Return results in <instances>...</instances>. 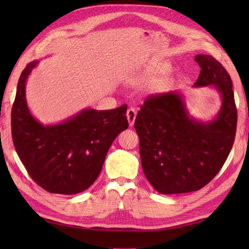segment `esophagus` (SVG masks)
I'll return each mask as SVG.
<instances>
[{
    "instance_id": "esophagus-1",
    "label": "esophagus",
    "mask_w": 249,
    "mask_h": 249,
    "mask_svg": "<svg viewBox=\"0 0 249 249\" xmlns=\"http://www.w3.org/2000/svg\"><path fill=\"white\" fill-rule=\"evenodd\" d=\"M136 115H137V112L134 108H130L127 109L126 111V118H127V122H129L130 126H132L135 123V119H136Z\"/></svg>"
}]
</instances>
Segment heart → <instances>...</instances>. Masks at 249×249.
Here are the masks:
<instances>
[{
	"label": "heart",
	"mask_w": 249,
	"mask_h": 249,
	"mask_svg": "<svg viewBox=\"0 0 249 249\" xmlns=\"http://www.w3.org/2000/svg\"><path fill=\"white\" fill-rule=\"evenodd\" d=\"M162 71H168V69L164 67V69H153V67H149V69H146L144 71L142 72L141 76L138 79V82H146V81H150L156 78V76L158 73H160ZM169 83L167 80H159L158 81L155 86H154V91L155 92H164L166 91L168 88Z\"/></svg>",
	"instance_id": "heart-1"
}]
</instances>
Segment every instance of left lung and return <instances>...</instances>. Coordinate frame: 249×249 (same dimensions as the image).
I'll return each mask as SVG.
<instances>
[{
	"mask_svg": "<svg viewBox=\"0 0 249 249\" xmlns=\"http://www.w3.org/2000/svg\"><path fill=\"white\" fill-rule=\"evenodd\" d=\"M200 66L194 87L219 93L221 106L212 120L202 122L186 107L176 90L149 96L135 120L143 172L161 194L197 191L213 179L233 144L237 109L232 83L224 67L209 55H196Z\"/></svg>",
	"mask_w": 249,
	"mask_h": 249,
	"instance_id": "1",
	"label": "left lung"
}]
</instances>
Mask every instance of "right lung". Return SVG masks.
I'll use <instances>...</instances> for the list:
<instances>
[{
  "label": "right lung",
  "mask_w": 249,
  "mask_h": 249,
  "mask_svg": "<svg viewBox=\"0 0 249 249\" xmlns=\"http://www.w3.org/2000/svg\"><path fill=\"white\" fill-rule=\"evenodd\" d=\"M39 60L22 71L11 111L13 144L35 182L51 193L77 194L99 177L115 138L127 129L126 106L83 109L55 124H43L30 112L26 83Z\"/></svg>",
  "instance_id": "add662e5"
}]
</instances>
